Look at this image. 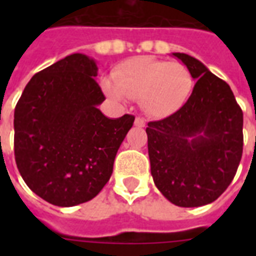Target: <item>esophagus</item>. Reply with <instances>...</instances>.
Masks as SVG:
<instances>
[{"mask_svg": "<svg viewBox=\"0 0 256 256\" xmlns=\"http://www.w3.org/2000/svg\"><path fill=\"white\" fill-rule=\"evenodd\" d=\"M134 124L138 126V128H144V124H146V120H144V118H142V116H136Z\"/></svg>", "mask_w": 256, "mask_h": 256, "instance_id": "esophagus-1", "label": "esophagus"}]
</instances>
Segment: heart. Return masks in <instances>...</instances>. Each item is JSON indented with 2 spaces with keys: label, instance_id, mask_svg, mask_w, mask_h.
<instances>
[{
  "label": "heart",
  "instance_id": "heart-1",
  "mask_svg": "<svg viewBox=\"0 0 256 256\" xmlns=\"http://www.w3.org/2000/svg\"><path fill=\"white\" fill-rule=\"evenodd\" d=\"M102 88L114 100L140 98L144 112L166 116L183 106L194 88V77L182 62L134 57L120 64Z\"/></svg>",
  "mask_w": 256,
  "mask_h": 256
}]
</instances>
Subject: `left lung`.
Returning <instances> with one entry per match:
<instances>
[{"label":"left lung","instance_id":"1","mask_svg":"<svg viewBox=\"0 0 256 256\" xmlns=\"http://www.w3.org/2000/svg\"><path fill=\"white\" fill-rule=\"evenodd\" d=\"M196 80L178 112L148 122V158L158 190L180 207L218 199L234 179L243 152V112L230 86L202 62L172 53Z\"/></svg>","mask_w":256,"mask_h":256}]
</instances>
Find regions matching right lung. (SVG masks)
Masks as SVG:
<instances>
[{
    "instance_id": "1",
    "label": "right lung",
    "mask_w": 256,
    "mask_h": 256,
    "mask_svg": "<svg viewBox=\"0 0 256 256\" xmlns=\"http://www.w3.org/2000/svg\"><path fill=\"white\" fill-rule=\"evenodd\" d=\"M96 61L72 54L34 74L14 110V156L22 179L46 202L85 203L112 176L136 116L110 120Z\"/></svg>"
}]
</instances>
